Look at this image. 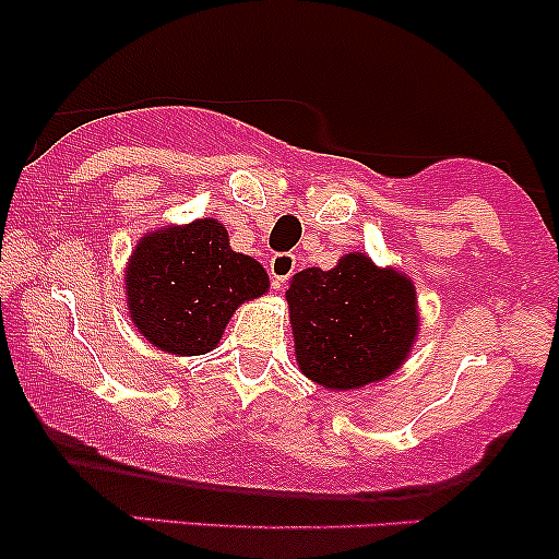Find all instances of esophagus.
<instances>
[{
    "instance_id": "1",
    "label": "esophagus",
    "mask_w": 559,
    "mask_h": 559,
    "mask_svg": "<svg viewBox=\"0 0 559 559\" xmlns=\"http://www.w3.org/2000/svg\"><path fill=\"white\" fill-rule=\"evenodd\" d=\"M294 267H297V258L292 252H275L271 258V278L273 288H284L286 281L292 278Z\"/></svg>"
}]
</instances>
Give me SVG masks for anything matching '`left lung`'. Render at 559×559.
Wrapping results in <instances>:
<instances>
[{
	"label": "left lung",
	"instance_id": "8db88e82",
	"mask_svg": "<svg viewBox=\"0 0 559 559\" xmlns=\"http://www.w3.org/2000/svg\"><path fill=\"white\" fill-rule=\"evenodd\" d=\"M286 299L299 370L325 389H360L391 376L418 333L415 286L360 252L331 271L297 273Z\"/></svg>",
	"mask_w": 559,
	"mask_h": 559
}]
</instances>
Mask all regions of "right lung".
I'll use <instances>...</instances> for the list:
<instances>
[{"instance_id": "add662e5", "label": "right lung", "mask_w": 559, "mask_h": 559, "mask_svg": "<svg viewBox=\"0 0 559 559\" xmlns=\"http://www.w3.org/2000/svg\"><path fill=\"white\" fill-rule=\"evenodd\" d=\"M126 292L146 342L173 355H204L236 307L267 292V273L234 252L226 228L204 217L144 236L131 254Z\"/></svg>"}]
</instances>
